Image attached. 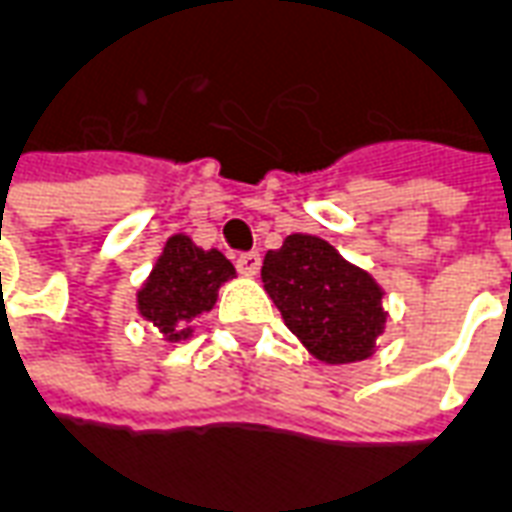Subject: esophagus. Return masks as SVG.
<instances>
[{
    "mask_svg": "<svg viewBox=\"0 0 512 512\" xmlns=\"http://www.w3.org/2000/svg\"><path fill=\"white\" fill-rule=\"evenodd\" d=\"M259 267H261V256L256 251L240 253V256H237V270H240L242 275H256Z\"/></svg>",
    "mask_w": 512,
    "mask_h": 512,
    "instance_id": "1",
    "label": "esophagus"
}]
</instances>
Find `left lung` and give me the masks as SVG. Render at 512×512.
Instances as JSON below:
<instances>
[{
  "label": "left lung",
  "instance_id": "8db88e82",
  "mask_svg": "<svg viewBox=\"0 0 512 512\" xmlns=\"http://www.w3.org/2000/svg\"><path fill=\"white\" fill-rule=\"evenodd\" d=\"M261 280L288 329L318 361L348 364L375 353L386 329L383 288L334 245L315 234H288L264 256Z\"/></svg>",
  "mask_w": 512,
  "mask_h": 512
}]
</instances>
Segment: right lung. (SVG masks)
Listing matches in <instances>:
<instances>
[{"mask_svg":"<svg viewBox=\"0 0 512 512\" xmlns=\"http://www.w3.org/2000/svg\"><path fill=\"white\" fill-rule=\"evenodd\" d=\"M234 275V264L221 251H205L186 234H172L137 291V310L164 340L180 343L194 334V321L213 310L218 288Z\"/></svg>","mask_w":512,"mask_h":512,"instance_id":"right-lung-1","label":"right lung"}]
</instances>
